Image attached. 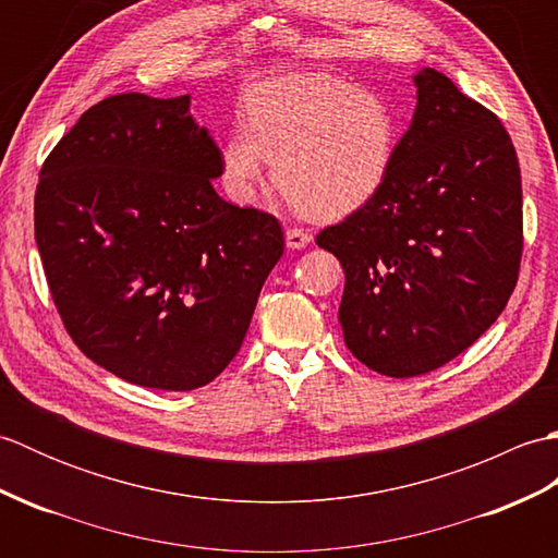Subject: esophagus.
I'll use <instances>...</instances> for the list:
<instances>
[{
	"mask_svg": "<svg viewBox=\"0 0 558 558\" xmlns=\"http://www.w3.org/2000/svg\"><path fill=\"white\" fill-rule=\"evenodd\" d=\"M286 244H288V248H304L312 244V234L300 230V228H290L286 232Z\"/></svg>",
	"mask_w": 558,
	"mask_h": 558,
	"instance_id": "1",
	"label": "esophagus"
}]
</instances>
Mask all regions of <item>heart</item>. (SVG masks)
Segmentation results:
<instances>
[{
	"mask_svg": "<svg viewBox=\"0 0 558 558\" xmlns=\"http://www.w3.org/2000/svg\"><path fill=\"white\" fill-rule=\"evenodd\" d=\"M244 112V129L220 146L234 198L252 201L272 162L276 184L294 208L338 220L376 198L393 172L402 132L381 93L294 71L256 83Z\"/></svg>",
	"mask_w": 558,
	"mask_h": 558,
	"instance_id": "obj_1",
	"label": "heart"
}]
</instances>
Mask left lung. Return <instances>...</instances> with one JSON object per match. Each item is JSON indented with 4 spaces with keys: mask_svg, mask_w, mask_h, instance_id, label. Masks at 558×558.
<instances>
[{
    "mask_svg": "<svg viewBox=\"0 0 558 558\" xmlns=\"http://www.w3.org/2000/svg\"><path fill=\"white\" fill-rule=\"evenodd\" d=\"M412 83L417 105L386 186L316 236L345 270L348 350L393 378L468 350L504 312L523 254V186L504 124L441 71L424 66Z\"/></svg>",
    "mask_w": 558,
    "mask_h": 558,
    "instance_id": "left-lung-1",
    "label": "left lung"
}]
</instances>
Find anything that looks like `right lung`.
<instances>
[{
	"label": "right lung",
	"instance_id": "right-lung-1",
	"mask_svg": "<svg viewBox=\"0 0 558 558\" xmlns=\"http://www.w3.org/2000/svg\"><path fill=\"white\" fill-rule=\"evenodd\" d=\"M192 96L105 98L47 156L35 242L81 352L129 384L194 390L242 348L286 248L270 213L220 198Z\"/></svg>",
	"mask_w": 558,
	"mask_h": 558
}]
</instances>
